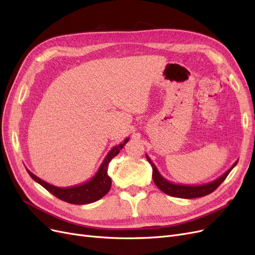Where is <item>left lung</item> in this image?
<instances>
[{"mask_svg": "<svg viewBox=\"0 0 255 255\" xmlns=\"http://www.w3.org/2000/svg\"><path fill=\"white\" fill-rule=\"evenodd\" d=\"M145 157L152 166V170H153L152 177L156 186L161 191H164L165 194L169 196L183 198V199H194V198L204 197L206 195H210L211 192H213L215 189H217L219 185L226 180V177L229 175L231 170H232L238 163V160H236L233 164V166L231 167L228 171H226L221 176H219L218 179H216L215 181H212L210 183L202 184V185H181V184H174L172 182H169L168 180H166L165 177L158 172L156 166L153 164L151 158L148 155H145Z\"/></svg>", "mask_w": 255, "mask_h": 255, "instance_id": "left-lung-1", "label": "left lung"}]
</instances>
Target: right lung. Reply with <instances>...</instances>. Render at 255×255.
Returning a JSON list of instances; mask_svg holds the SVG:
<instances>
[{
  "mask_svg": "<svg viewBox=\"0 0 255 255\" xmlns=\"http://www.w3.org/2000/svg\"><path fill=\"white\" fill-rule=\"evenodd\" d=\"M128 139L129 138H127L125 142L120 143L119 145H115L114 148L107 153L106 157L104 158L101 166H100L96 175L88 182L78 185V186L68 187V188L54 186V185H51L39 179V177L36 176L33 172H30L28 169H26V170L29 176L32 177L35 182L40 184L42 187H44L48 191H50L52 195H54L60 200H63V201H66L71 204H88V203L96 202L98 200L103 198L107 192L110 191L112 186V180L109 176V174H107V167H109L110 161L116 155H118V153L128 141Z\"/></svg>",
  "mask_w": 255,
  "mask_h": 255,
  "instance_id": "1",
  "label": "right lung"
}]
</instances>
